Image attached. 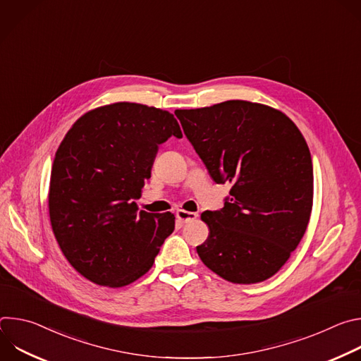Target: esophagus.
Here are the masks:
<instances>
[{"label": "esophagus", "instance_id": "34e87169", "mask_svg": "<svg viewBox=\"0 0 361 361\" xmlns=\"http://www.w3.org/2000/svg\"><path fill=\"white\" fill-rule=\"evenodd\" d=\"M176 216H177L178 221H181L183 224L188 223V221H192V220H195L198 217L197 213H191V212H185V210H177Z\"/></svg>", "mask_w": 361, "mask_h": 361}]
</instances>
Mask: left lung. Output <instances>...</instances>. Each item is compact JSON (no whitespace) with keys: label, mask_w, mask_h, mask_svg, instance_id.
Masks as SVG:
<instances>
[{"label":"left lung","mask_w":361,"mask_h":361,"mask_svg":"<svg viewBox=\"0 0 361 361\" xmlns=\"http://www.w3.org/2000/svg\"><path fill=\"white\" fill-rule=\"evenodd\" d=\"M185 137L217 184L231 183L217 212H204L210 234L197 252L237 284L274 276L302 238L313 207L310 149L281 111L243 99L176 110Z\"/></svg>","instance_id":"left-lung-1"}]
</instances>
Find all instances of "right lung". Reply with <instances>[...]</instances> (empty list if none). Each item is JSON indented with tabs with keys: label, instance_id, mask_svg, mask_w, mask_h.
Segmentation results:
<instances>
[{
	"label": "right lung",
	"instance_id": "1",
	"mask_svg": "<svg viewBox=\"0 0 361 361\" xmlns=\"http://www.w3.org/2000/svg\"><path fill=\"white\" fill-rule=\"evenodd\" d=\"M171 135L183 137L173 114L135 102L88 111L66 134L51 170L49 220L87 280L114 288L135 281L174 231V214L138 213L133 201Z\"/></svg>",
	"mask_w": 361,
	"mask_h": 361
}]
</instances>
